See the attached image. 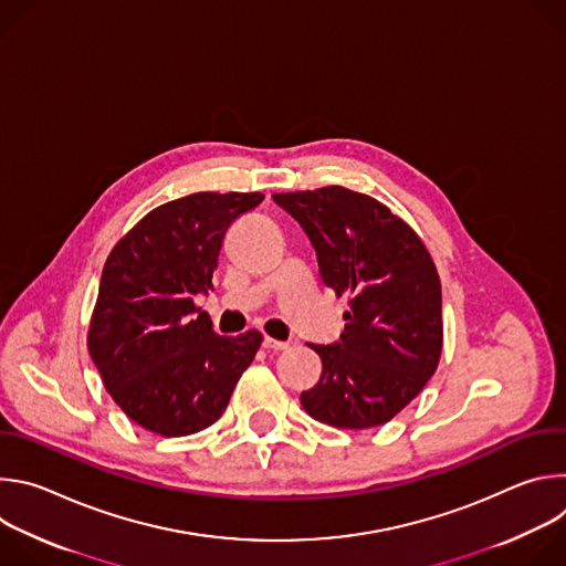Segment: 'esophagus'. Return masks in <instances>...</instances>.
Returning a JSON list of instances; mask_svg holds the SVG:
<instances>
[{"label": "esophagus", "mask_w": 566, "mask_h": 566, "mask_svg": "<svg viewBox=\"0 0 566 566\" xmlns=\"http://www.w3.org/2000/svg\"><path fill=\"white\" fill-rule=\"evenodd\" d=\"M264 347L266 349H271V352H282V349H286L289 347V343L286 340H275V338H264Z\"/></svg>", "instance_id": "34e87169"}]
</instances>
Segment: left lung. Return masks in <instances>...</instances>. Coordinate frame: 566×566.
<instances>
[{
	"mask_svg": "<svg viewBox=\"0 0 566 566\" xmlns=\"http://www.w3.org/2000/svg\"><path fill=\"white\" fill-rule=\"evenodd\" d=\"M306 232L319 277L347 293L345 332L308 347L322 360L302 408L334 428L387 423L426 387L443 347L441 282L419 234L380 201L329 186L273 195Z\"/></svg>",
	"mask_w": 566,
	"mask_h": 566,
	"instance_id": "1",
	"label": "left lung"
}]
</instances>
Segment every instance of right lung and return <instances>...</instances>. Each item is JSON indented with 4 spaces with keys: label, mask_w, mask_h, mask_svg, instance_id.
Returning <instances> with one entry per match:
<instances>
[{
    "label": "right lung",
    "mask_w": 566,
    "mask_h": 566,
    "mask_svg": "<svg viewBox=\"0 0 566 566\" xmlns=\"http://www.w3.org/2000/svg\"><path fill=\"white\" fill-rule=\"evenodd\" d=\"M260 192H195L147 212L109 253L90 356L118 408L160 437L212 426L253 363L260 332L217 336L195 306L212 291L228 226Z\"/></svg>",
    "instance_id": "right-lung-1"
}]
</instances>
